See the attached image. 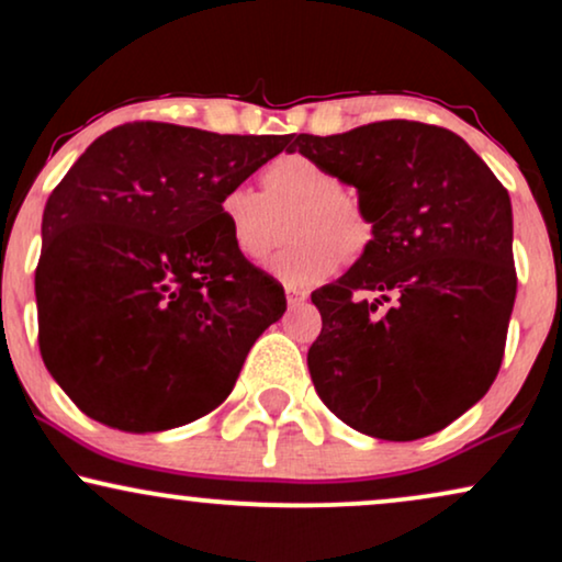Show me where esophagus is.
Masks as SVG:
<instances>
[{
	"label": "esophagus",
	"mask_w": 562,
	"mask_h": 562,
	"mask_svg": "<svg viewBox=\"0 0 562 562\" xmlns=\"http://www.w3.org/2000/svg\"><path fill=\"white\" fill-rule=\"evenodd\" d=\"M285 299H288V306L295 308V306H301V303H306L308 293H306V290H299V288H285Z\"/></svg>",
	"instance_id": "esophagus-1"
}]
</instances>
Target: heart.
Wrapping results in <instances>:
<instances>
[{
  "mask_svg": "<svg viewBox=\"0 0 562 562\" xmlns=\"http://www.w3.org/2000/svg\"><path fill=\"white\" fill-rule=\"evenodd\" d=\"M220 220L229 246L248 261L274 248L280 220L295 212L290 238L267 269L288 288H314L337 272L346 259H358L374 243V222L367 206L346 191L340 175L306 154H282L261 172V191L233 186L220 199Z\"/></svg>",
  "mask_w": 562,
  "mask_h": 562,
  "instance_id": "obj_1",
  "label": "heart"
}]
</instances>
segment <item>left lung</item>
<instances>
[{
  "instance_id": "1",
  "label": "left lung",
  "mask_w": 562,
  "mask_h": 562,
  "mask_svg": "<svg viewBox=\"0 0 562 562\" xmlns=\"http://www.w3.org/2000/svg\"><path fill=\"white\" fill-rule=\"evenodd\" d=\"M288 151L340 175L374 222L369 251L311 293L322 403L376 439L435 435L503 363L516 301L508 191L461 135L414 120L301 133Z\"/></svg>"
}]
</instances>
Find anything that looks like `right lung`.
I'll list each match as a JSON object with an SVG mask.
<instances>
[{
  "mask_svg": "<svg viewBox=\"0 0 562 562\" xmlns=\"http://www.w3.org/2000/svg\"><path fill=\"white\" fill-rule=\"evenodd\" d=\"M293 135L127 123L46 201L38 348L70 401L133 435L206 416L285 314L280 282L229 246L220 199Z\"/></svg>",
  "mask_w": 562,
  "mask_h": 562,
  "instance_id": "1",
  "label": "right lung"
}]
</instances>
